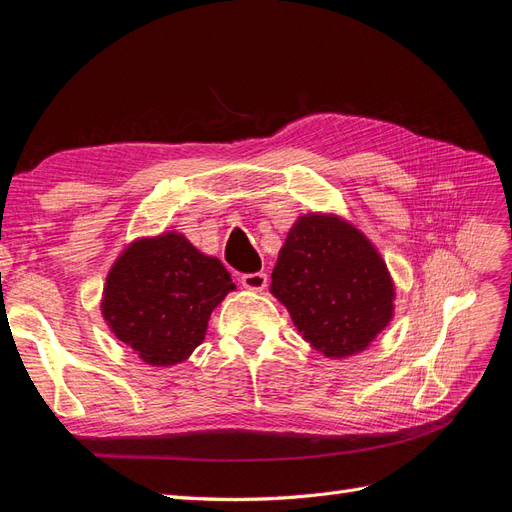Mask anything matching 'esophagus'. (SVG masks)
I'll return each instance as SVG.
<instances>
[{
  "label": "esophagus",
  "instance_id": "1",
  "mask_svg": "<svg viewBox=\"0 0 512 512\" xmlns=\"http://www.w3.org/2000/svg\"><path fill=\"white\" fill-rule=\"evenodd\" d=\"M241 284L247 290H256V292L265 290L267 288V273H262V271H258V273H243L241 275Z\"/></svg>",
  "mask_w": 512,
  "mask_h": 512
}]
</instances>
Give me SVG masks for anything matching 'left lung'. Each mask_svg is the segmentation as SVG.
I'll return each mask as SVG.
<instances>
[{
  "mask_svg": "<svg viewBox=\"0 0 512 512\" xmlns=\"http://www.w3.org/2000/svg\"><path fill=\"white\" fill-rule=\"evenodd\" d=\"M271 294L305 342L329 359L367 350L395 312V284L380 252L335 213H307L292 224Z\"/></svg>",
  "mask_w": 512,
  "mask_h": 512,
  "instance_id": "8db88e82",
  "label": "left lung"
}]
</instances>
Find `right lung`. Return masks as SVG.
<instances>
[{
	"instance_id": "obj_1",
	"label": "right lung",
	"mask_w": 512,
	"mask_h": 512,
	"mask_svg": "<svg viewBox=\"0 0 512 512\" xmlns=\"http://www.w3.org/2000/svg\"><path fill=\"white\" fill-rule=\"evenodd\" d=\"M220 258L207 256L177 230L126 245L100 301L108 329L153 367L190 359L203 344L211 312L235 290Z\"/></svg>"
}]
</instances>
